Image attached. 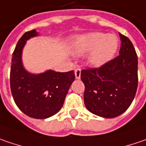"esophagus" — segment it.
Instances as JSON below:
<instances>
[{"label":"esophagus","instance_id":"1","mask_svg":"<svg viewBox=\"0 0 146 146\" xmlns=\"http://www.w3.org/2000/svg\"><path fill=\"white\" fill-rule=\"evenodd\" d=\"M80 73H81V69L80 68H76L75 70V76L76 79H80Z\"/></svg>","mask_w":146,"mask_h":146}]
</instances>
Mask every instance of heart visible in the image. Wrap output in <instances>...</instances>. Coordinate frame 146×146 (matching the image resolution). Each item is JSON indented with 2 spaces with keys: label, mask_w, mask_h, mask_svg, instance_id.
<instances>
[{
  "label": "heart",
  "mask_w": 146,
  "mask_h": 146,
  "mask_svg": "<svg viewBox=\"0 0 146 146\" xmlns=\"http://www.w3.org/2000/svg\"><path fill=\"white\" fill-rule=\"evenodd\" d=\"M118 47L116 35L93 32L79 37L74 44V52L84 55L90 52L89 61L94 66H100L113 57Z\"/></svg>",
  "instance_id": "obj_1"
}]
</instances>
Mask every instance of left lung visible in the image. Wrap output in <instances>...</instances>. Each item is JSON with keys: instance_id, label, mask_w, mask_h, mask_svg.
Returning <instances> with one entry per match:
<instances>
[{"instance_id": "1", "label": "left lung", "mask_w": 146, "mask_h": 146, "mask_svg": "<svg viewBox=\"0 0 146 146\" xmlns=\"http://www.w3.org/2000/svg\"><path fill=\"white\" fill-rule=\"evenodd\" d=\"M121 41L117 56L100 67L81 70L85 107L99 117L113 118L123 113L132 103L138 85V60L134 46L119 33Z\"/></svg>"}]
</instances>
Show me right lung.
I'll return each mask as SVG.
<instances>
[{
	"instance_id": "obj_1",
	"label": "right lung",
	"mask_w": 146,
	"mask_h": 146,
	"mask_svg": "<svg viewBox=\"0 0 146 146\" xmlns=\"http://www.w3.org/2000/svg\"><path fill=\"white\" fill-rule=\"evenodd\" d=\"M37 35L33 29L24 33L18 41L12 54L10 80L11 94L19 108L30 117L44 119L61 109L75 80V72L48 70L39 75L27 72L21 62L22 49L26 40Z\"/></svg>"
}]
</instances>
